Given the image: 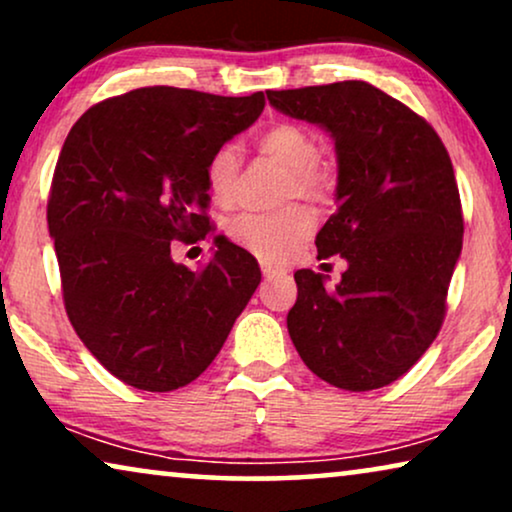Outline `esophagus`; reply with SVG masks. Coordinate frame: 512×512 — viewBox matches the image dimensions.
Instances as JSON below:
<instances>
[{
  "label": "esophagus",
  "instance_id": "esophagus-1",
  "mask_svg": "<svg viewBox=\"0 0 512 512\" xmlns=\"http://www.w3.org/2000/svg\"><path fill=\"white\" fill-rule=\"evenodd\" d=\"M261 268H263V277H265V279L286 277V270H282V268H275V265H270V263H263Z\"/></svg>",
  "mask_w": 512,
  "mask_h": 512
}]
</instances>
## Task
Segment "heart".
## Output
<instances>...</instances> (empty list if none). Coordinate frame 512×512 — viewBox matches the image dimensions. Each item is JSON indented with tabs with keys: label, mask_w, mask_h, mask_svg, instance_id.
<instances>
[{
	"label": "heart",
	"mask_w": 512,
	"mask_h": 512,
	"mask_svg": "<svg viewBox=\"0 0 512 512\" xmlns=\"http://www.w3.org/2000/svg\"><path fill=\"white\" fill-rule=\"evenodd\" d=\"M258 151L289 170L284 184V200L303 198L312 205L324 207L338 191V174L333 165L319 158V144L312 132L296 123H275L256 139ZM207 191L214 202L230 205L235 202L240 184V151L233 144H223L207 160L205 167ZM314 219L310 209L291 205L279 212H247L235 216L228 226V235L237 247L261 258L265 263H282L293 249L312 233Z\"/></svg>",
	"instance_id": "b5f03b06"
}]
</instances>
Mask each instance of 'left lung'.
Returning <instances> with one entry per match:
<instances>
[{
  "mask_svg": "<svg viewBox=\"0 0 512 512\" xmlns=\"http://www.w3.org/2000/svg\"><path fill=\"white\" fill-rule=\"evenodd\" d=\"M275 109L331 132L338 212L317 258L347 261L340 284L298 270L286 326L300 359L347 391L387 387L436 340L464 240L452 160L438 132L366 81L268 90Z\"/></svg>",
  "mask_w": 512,
  "mask_h": 512,
  "instance_id": "1",
  "label": "left lung"
}]
</instances>
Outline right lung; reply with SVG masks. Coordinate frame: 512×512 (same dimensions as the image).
Here are the masks:
<instances>
[{"label": "right lung", "mask_w": 512, "mask_h": 512, "mask_svg": "<svg viewBox=\"0 0 512 512\" xmlns=\"http://www.w3.org/2000/svg\"><path fill=\"white\" fill-rule=\"evenodd\" d=\"M263 107V93L137 88L90 107L62 144L46 212L62 300L130 387L174 391L205 373L261 282L256 258L221 235L200 270L172 247L212 233L207 160Z\"/></svg>", "instance_id": "obj_1"}]
</instances>
